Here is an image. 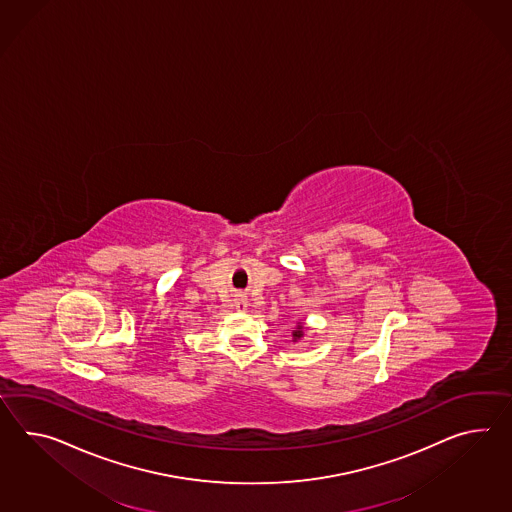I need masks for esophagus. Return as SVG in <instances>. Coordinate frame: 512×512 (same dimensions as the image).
<instances>
[{
    "instance_id": "esophagus-1",
    "label": "esophagus",
    "mask_w": 512,
    "mask_h": 512,
    "mask_svg": "<svg viewBox=\"0 0 512 512\" xmlns=\"http://www.w3.org/2000/svg\"><path fill=\"white\" fill-rule=\"evenodd\" d=\"M235 307H237L238 311H246L248 309V300H246L244 294H237L235 296Z\"/></svg>"
}]
</instances>
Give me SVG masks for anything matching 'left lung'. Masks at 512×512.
Segmentation results:
<instances>
[{"label": "left lung", "mask_w": 512, "mask_h": 512, "mask_svg": "<svg viewBox=\"0 0 512 512\" xmlns=\"http://www.w3.org/2000/svg\"><path fill=\"white\" fill-rule=\"evenodd\" d=\"M301 329H303V327H301V325H298V327H296V331H294V338L301 337Z\"/></svg>", "instance_id": "8db88e82"}]
</instances>
